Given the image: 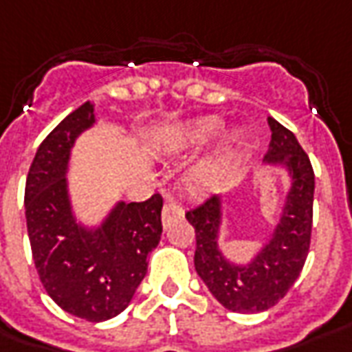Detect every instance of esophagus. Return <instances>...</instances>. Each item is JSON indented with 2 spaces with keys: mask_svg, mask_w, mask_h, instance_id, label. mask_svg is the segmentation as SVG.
Returning a JSON list of instances; mask_svg holds the SVG:
<instances>
[{
  "mask_svg": "<svg viewBox=\"0 0 352 352\" xmlns=\"http://www.w3.org/2000/svg\"><path fill=\"white\" fill-rule=\"evenodd\" d=\"M177 217H181V208L173 204V202H167L164 210H162V223H164V227L167 229V227L175 221Z\"/></svg>",
  "mask_w": 352,
  "mask_h": 352,
  "instance_id": "esophagus-1",
  "label": "esophagus"
}]
</instances>
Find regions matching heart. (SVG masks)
Instances as JSON below:
<instances>
[{
	"label": "heart",
	"mask_w": 352,
	"mask_h": 352,
	"mask_svg": "<svg viewBox=\"0 0 352 352\" xmlns=\"http://www.w3.org/2000/svg\"><path fill=\"white\" fill-rule=\"evenodd\" d=\"M223 129V121L217 117H202L186 125L171 126L156 136V146L167 154L190 152L208 144ZM241 146L239 133H223L212 146V150L198 164L186 171L185 183L192 190H204L214 186L223 177L227 167L235 160Z\"/></svg>",
	"instance_id": "b5f03b06"
}]
</instances>
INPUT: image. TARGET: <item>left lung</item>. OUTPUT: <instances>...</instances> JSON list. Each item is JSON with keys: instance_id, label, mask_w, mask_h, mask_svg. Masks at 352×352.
Wrapping results in <instances>:
<instances>
[{"instance_id": "1", "label": "left lung", "mask_w": 352, "mask_h": 352, "mask_svg": "<svg viewBox=\"0 0 352 352\" xmlns=\"http://www.w3.org/2000/svg\"><path fill=\"white\" fill-rule=\"evenodd\" d=\"M272 140L264 164L289 177L283 204L270 235L246 262H235L221 246L226 226L223 195H216L186 212L195 227L196 274L216 300L231 312L254 314L277 305L293 287L305 266L312 233L314 171L296 136L267 117Z\"/></svg>"}]
</instances>
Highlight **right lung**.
<instances>
[{
	"label": "right lung",
	"mask_w": 352,
	"mask_h": 352,
	"mask_svg": "<svg viewBox=\"0 0 352 352\" xmlns=\"http://www.w3.org/2000/svg\"><path fill=\"white\" fill-rule=\"evenodd\" d=\"M96 121V104L86 102L45 136L26 177L25 212L47 295L73 316L104 322L131 305L144 279L162 236L164 200H117L96 223L82 221L71 195V154Z\"/></svg>",
	"instance_id": "right-lung-1"
}]
</instances>
